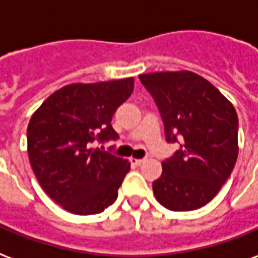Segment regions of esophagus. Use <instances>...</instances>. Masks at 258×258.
Instances as JSON below:
<instances>
[{
	"label": "esophagus",
	"mask_w": 258,
	"mask_h": 258,
	"mask_svg": "<svg viewBox=\"0 0 258 258\" xmlns=\"http://www.w3.org/2000/svg\"><path fill=\"white\" fill-rule=\"evenodd\" d=\"M144 161L145 160H142V158H130V163L133 164V165H135V167H139Z\"/></svg>",
	"instance_id": "34e87169"
}]
</instances>
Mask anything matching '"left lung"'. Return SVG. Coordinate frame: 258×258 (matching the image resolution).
Wrapping results in <instances>:
<instances>
[{"instance_id":"8db88e82","label":"left lung","mask_w":258,"mask_h":258,"mask_svg":"<svg viewBox=\"0 0 258 258\" xmlns=\"http://www.w3.org/2000/svg\"><path fill=\"white\" fill-rule=\"evenodd\" d=\"M153 97L168 144L180 145L153 182L157 201L171 211H194L213 200L238 157V116L215 86L190 72L139 75Z\"/></svg>"}]
</instances>
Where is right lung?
I'll use <instances>...</instances> for the list:
<instances>
[{
  "instance_id": "obj_1",
  "label": "right lung",
  "mask_w": 258,
  "mask_h": 258,
  "mask_svg": "<svg viewBox=\"0 0 258 258\" xmlns=\"http://www.w3.org/2000/svg\"><path fill=\"white\" fill-rule=\"evenodd\" d=\"M133 90V78L68 85L32 114L27 128L32 171L66 211L97 215L116 201L130 163L93 145L119 138L110 121Z\"/></svg>"
}]
</instances>
